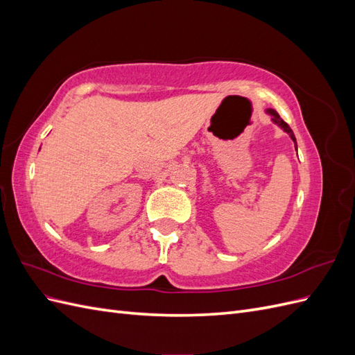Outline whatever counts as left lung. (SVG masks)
Instances as JSON below:
<instances>
[{
	"instance_id": "obj_1",
	"label": "left lung",
	"mask_w": 355,
	"mask_h": 355,
	"mask_svg": "<svg viewBox=\"0 0 355 355\" xmlns=\"http://www.w3.org/2000/svg\"><path fill=\"white\" fill-rule=\"evenodd\" d=\"M266 112L272 116V118H271L272 123H275L277 125H280V127L283 128V130H284L290 137H292V141L295 142V146H296V137H295V135H293V132H292V128L288 127V124H287L286 121H283V118H282L280 115H278L277 111H274V110H266Z\"/></svg>"
}]
</instances>
